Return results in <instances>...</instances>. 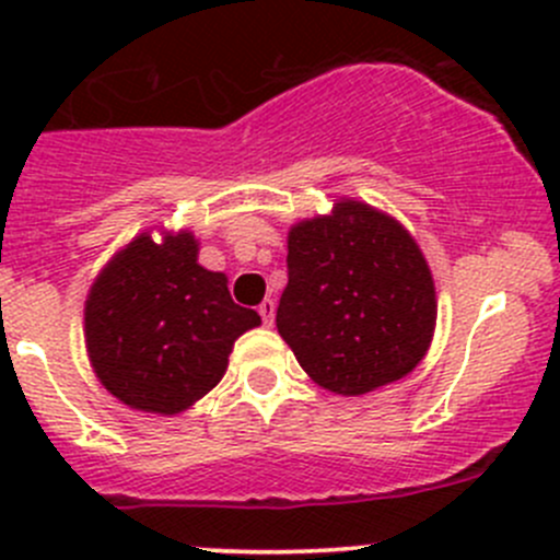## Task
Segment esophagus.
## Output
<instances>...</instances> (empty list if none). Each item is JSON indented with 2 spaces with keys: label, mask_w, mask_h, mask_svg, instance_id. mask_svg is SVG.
<instances>
[{
  "label": "esophagus",
  "mask_w": 560,
  "mask_h": 560,
  "mask_svg": "<svg viewBox=\"0 0 560 560\" xmlns=\"http://www.w3.org/2000/svg\"><path fill=\"white\" fill-rule=\"evenodd\" d=\"M259 316H262V322H265V325H273V316H276V303L273 301H270V298H268V301H262V303H259Z\"/></svg>",
  "instance_id": "obj_1"
}]
</instances>
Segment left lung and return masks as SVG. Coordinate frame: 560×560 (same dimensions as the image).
Instances as JSON below:
<instances>
[{"label":"left lung","instance_id":"8db88e82","mask_svg":"<svg viewBox=\"0 0 560 560\" xmlns=\"http://www.w3.org/2000/svg\"><path fill=\"white\" fill-rule=\"evenodd\" d=\"M290 281L276 327L319 387L365 395L420 365L436 330V287L409 230L341 197L287 235Z\"/></svg>","mask_w":560,"mask_h":560}]
</instances>
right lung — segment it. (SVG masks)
<instances>
[{
    "label": "right lung",
    "instance_id": "obj_1",
    "mask_svg": "<svg viewBox=\"0 0 560 560\" xmlns=\"http://www.w3.org/2000/svg\"><path fill=\"white\" fill-rule=\"evenodd\" d=\"M189 230L140 233L97 273L83 308L97 380L129 409L173 417L211 393L259 314L233 303L228 276L197 262Z\"/></svg>",
    "mask_w": 560,
    "mask_h": 560
}]
</instances>
